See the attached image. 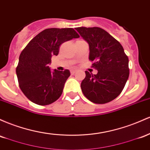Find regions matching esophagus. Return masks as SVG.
Returning <instances> with one entry per match:
<instances>
[{
  "mask_svg": "<svg viewBox=\"0 0 150 150\" xmlns=\"http://www.w3.org/2000/svg\"><path fill=\"white\" fill-rule=\"evenodd\" d=\"M76 72V70H71V74H74Z\"/></svg>",
  "mask_w": 150,
  "mask_h": 150,
  "instance_id": "obj_1",
  "label": "esophagus"
}]
</instances>
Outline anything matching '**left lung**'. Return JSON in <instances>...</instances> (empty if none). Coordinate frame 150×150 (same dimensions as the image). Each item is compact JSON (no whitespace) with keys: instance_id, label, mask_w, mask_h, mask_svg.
Listing matches in <instances>:
<instances>
[{"instance_id":"obj_1","label":"left lung","mask_w":150,"mask_h":150,"mask_svg":"<svg viewBox=\"0 0 150 150\" xmlns=\"http://www.w3.org/2000/svg\"><path fill=\"white\" fill-rule=\"evenodd\" d=\"M76 30L89 45V60L97 74L86 71L81 88L89 100L104 104L114 100L123 90L129 77L128 57L117 40L98 27Z\"/></svg>"}]
</instances>
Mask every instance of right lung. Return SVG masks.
<instances>
[{"label": "right lung", "mask_w": 150, "mask_h": 150, "mask_svg": "<svg viewBox=\"0 0 150 150\" xmlns=\"http://www.w3.org/2000/svg\"><path fill=\"white\" fill-rule=\"evenodd\" d=\"M78 38L73 28H49L37 35L22 51L16 74L20 88L30 100L47 105L61 96L70 71L52 72L49 64L52 57L58 55L62 43Z\"/></svg>", "instance_id": "obj_1"}]
</instances>
